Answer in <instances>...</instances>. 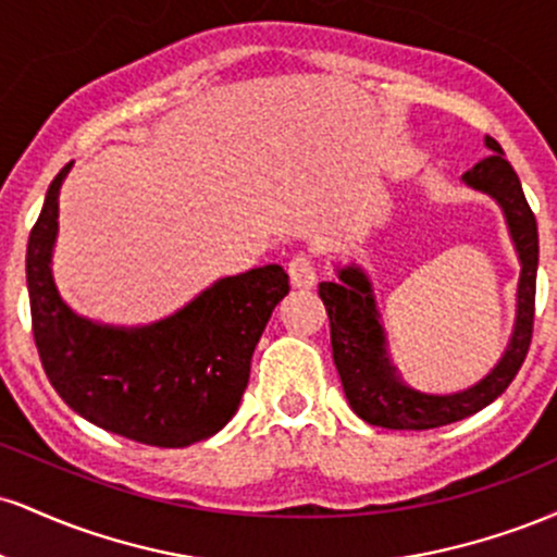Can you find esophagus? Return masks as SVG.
<instances>
[{"mask_svg":"<svg viewBox=\"0 0 557 557\" xmlns=\"http://www.w3.org/2000/svg\"><path fill=\"white\" fill-rule=\"evenodd\" d=\"M287 277H290L293 287H300V290H311L317 285V272L311 259L306 253H298L287 261Z\"/></svg>","mask_w":557,"mask_h":557,"instance_id":"esophagus-1","label":"esophagus"}]
</instances>
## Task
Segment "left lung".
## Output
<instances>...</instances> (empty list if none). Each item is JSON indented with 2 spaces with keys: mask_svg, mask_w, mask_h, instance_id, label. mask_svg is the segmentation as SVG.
<instances>
[{
  "mask_svg": "<svg viewBox=\"0 0 557 557\" xmlns=\"http://www.w3.org/2000/svg\"><path fill=\"white\" fill-rule=\"evenodd\" d=\"M490 157L463 172L469 188L495 198L503 209L505 225L521 261L519 290H516V324L500 361L476 385L450 395H432L403 382L387 354L385 330L380 324L372 283L361 267H337V283H319V298L330 317L332 359L341 374L345 398L356 417L385 430H434L482 411L519 374L527 359L534 327L536 264H540V235L536 220L523 196L521 181L505 159L500 144L484 136Z\"/></svg>",
  "mask_w": 557,
  "mask_h": 557,
  "instance_id": "1",
  "label": "left lung"
}]
</instances>
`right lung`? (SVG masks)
Instances as JSON below:
<instances>
[{"instance_id":"1","label":"right lung","mask_w":557,"mask_h":557,"mask_svg":"<svg viewBox=\"0 0 557 557\" xmlns=\"http://www.w3.org/2000/svg\"><path fill=\"white\" fill-rule=\"evenodd\" d=\"M49 185L25 253L34 341L60 398L101 430L157 447L212 437L238 411L251 356L290 290L280 264L216 280L175 314L114 327L75 314L60 296L52 253L60 188Z\"/></svg>"}]
</instances>
